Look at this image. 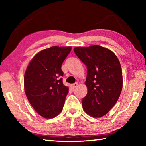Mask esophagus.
Listing matches in <instances>:
<instances>
[{"mask_svg": "<svg viewBox=\"0 0 146 146\" xmlns=\"http://www.w3.org/2000/svg\"><path fill=\"white\" fill-rule=\"evenodd\" d=\"M77 86H78V83L77 82H75V83H74V84H72L71 85V88H72V89H75V88H76V87H77Z\"/></svg>", "mask_w": 146, "mask_h": 146, "instance_id": "34e87169", "label": "esophagus"}]
</instances>
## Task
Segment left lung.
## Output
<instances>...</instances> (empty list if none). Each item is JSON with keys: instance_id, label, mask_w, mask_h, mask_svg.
Instances as JSON below:
<instances>
[{"instance_id": "left-lung-1", "label": "left lung", "mask_w": 146, "mask_h": 146, "mask_svg": "<svg viewBox=\"0 0 146 146\" xmlns=\"http://www.w3.org/2000/svg\"><path fill=\"white\" fill-rule=\"evenodd\" d=\"M87 67L88 93L82 98L84 111L91 117L105 115L117 103L122 89V68L117 56L98 45L74 48Z\"/></svg>"}]
</instances>
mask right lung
<instances>
[{"mask_svg": "<svg viewBox=\"0 0 146 146\" xmlns=\"http://www.w3.org/2000/svg\"><path fill=\"white\" fill-rule=\"evenodd\" d=\"M71 47L53 46L40 51L28 64L24 77V90L30 104L44 118L60 114L69 88L64 86L62 64Z\"/></svg>", "mask_w": 146, "mask_h": 146, "instance_id": "1", "label": "right lung"}]
</instances>
